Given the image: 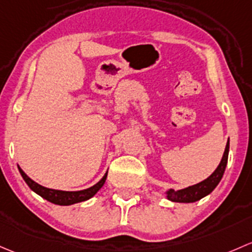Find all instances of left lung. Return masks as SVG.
I'll return each instance as SVG.
<instances>
[{
  "instance_id": "obj_1",
  "label": "left lung",
  "mask_w": 252,
  "mask_h": 252,
  "mask_svg": "<svg viewBox=\"0 0 252 252\" xmlns=\"http://www.w3.org/2000/svg\"><path fill=\"white\" fill-rule=\"evenodd\" d=\"M228 152H229V139H228L227 145H225L224 154H223L221 162H220L219 167L215 170V172L210 176L209 178L203 181V182L194 184V186L188 187L186 189H181V190H171L167 191V199L175 203H194V201L200 200L201 198L206 196L207 194L211 193L217 184L221 181L223 173H224L225 166L228 161Z\"/></svg>"
}]
</instances>
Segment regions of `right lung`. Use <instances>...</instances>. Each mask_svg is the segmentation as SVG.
Listing matches in <instances>:
<instances>
[{
    "label": "right lung",
    "mask_w": 252,
    "mask_h": 252,
    "mask_svg": "<svg viewBox=\"0 0 252 252\" xmlns=\"http://www.w3.org/2000/svg\"><path fill=\"white\" fill-rule=\"evenodd\" d=\"M18 168H19L20 175H22V177L24 178V181L27 182L28 186L30 187L31 190H33L36 194L42 196V198L46 199V200L51 201V203L57 204V205H72V204L80 203V201H85L87 200V199L92 198V196L94 195L100 188H102L103 184L105 183V180H107V176H108V172H107L104 175V177H103L99 182L94 184L93 187H91V188L85 189V190L64 191V190H56V189H49V188H46V187L40 186V184L33 182L31 178L28 177L22 168L20 167Z\"/></svg>",
    "instance_id": "1"
}]
</instances>
